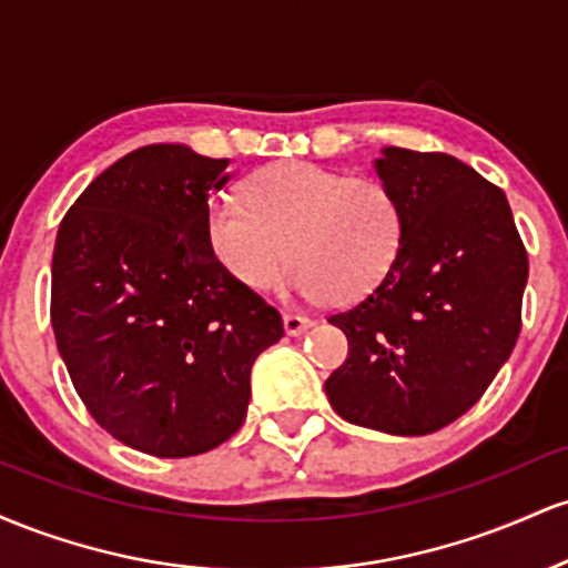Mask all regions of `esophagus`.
Here are the masks:
<instances>
[{
  "label": "esophagus",
  "instance_id": "34e87169",
  "mask_svg": "<svg viewBox=\"0 0 568 568\" xmlns=\"http://www.w3.org/2000/svg\"><path fill=\"white\" fill-rule=\"evenodd\" d=\"M283 325H285V334L288 336H302L312 328V321L304 315H296V312H288V315L283 317Z\"/></svg>",
  "mask_w": 568,
  "mask_h": 568
}]
</instances>
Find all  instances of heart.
Instances as JSON below:
<instances>
[{
	"mask_svg": "<svg viewBox=\"0 0 568 568\" xmlns=\"http://www.w3.org/2000/svg\"><path fill=\"white\" fill-rule=\"evenodd\" d=\"M243 200L207 205L213 256L247 291H272L293 264L298 296L352 304L382 283L403 243V211L387 186L315 162L253 173Z\"/></svg>",
	"mask_w": 568,
	"mask_h": 568,
	"instance_id": "1",
	"label": "heart"
}]
</instances>
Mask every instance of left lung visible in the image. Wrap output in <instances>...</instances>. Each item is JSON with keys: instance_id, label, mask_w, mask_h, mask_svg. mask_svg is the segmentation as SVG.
Returning <instances> with one entry per match:
<instances>
[{"instance_id": "8db88e82", "label": "left lung", "mask_w": 568, "mask_h": 568, "mask_svg": "<svg viewBox=\"0 0 568 568\" xmlns=\"http://www.w3.org/2000/svg\"><path fill=\"white\" fill-rule=\"evenodd\" d=\"M374 171L403 211L395 264L328 323L349 355L325 382L342 419L427 435L478 403L520 334L529 258L505 192L448 154L384 146Z\"/></svg>"}]
</instances>
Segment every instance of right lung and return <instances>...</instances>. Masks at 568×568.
Returning <instances> with one entry per match:
<instances>
[{"label":"right lung","mask_w":568,"mask_h":568,"mask_svg":"<svg viewBox=\"0 0 568 568\" xmlns=\"http://www.w3.org/2000/svg\"><path fill=\"white\" fill-rule=\"evenodd\" d=\"M230 160L152 143L106 168L58 226L53 331L93 419L162 459L237 433L251 368L283 317L240 285L207 243V194Z\"/></svg>","instance_id":"right-lung-1"}]
</instances>
